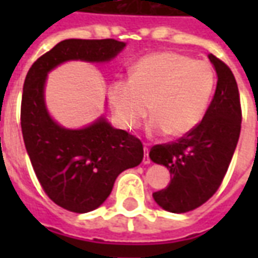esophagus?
Masks as SVG:
<instances>
[{
	"instance_id": "34e87169",
	"label": "esophagus",
	"mask_w": 258,
	"mask_h": 258,
	"mask_svg": "<svg viewBox=\"0 0 258 258\" xmlns=\"http://www.w3.org/2000/svg\"><path fill=\"white\" fill-rule=\"evenodd\" d=\"M144 151H145V155H144V164H149L151 163V159H149V155H148V152H149V148L148 146H144Z\"/></svg>"
}]
</instances>
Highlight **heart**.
Listing matches in <instances>:
<instances>
[{"label":"heart","mask_w":258,"mask_h":258,"mask_svg":"<svg viewBox=\"0 0 258 258\" xmlns=\"http://www.w3.org/2000/svg\"><path fill=\"white\" fill-rule=\"evenodd\" d=\"M213 87L214 76L206 62L167 51L137 62L130 80L110 85L109 101L123 128H137L151 113L149 135L179 138L199 124Z\"/></svg>","instance_id":"obj_1"}]
</instances>
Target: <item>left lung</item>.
Returning <instances> with one entry per match:
<instances>
[{"instance_id":"left-lung-1","label":"left lung","mask_w":258,"mask_h":258,"mask_svg":"<svg viewBox=\"0 0 258 258\" xmlns=\"http://www.w3.org/2000/svg\"><path fill=\"white\" fill-rule=\"evenodd\" d=\"M217 72L210 106L190 133L174 142L152 146V162L170 170V184L153 194L164 210L188 213L206 203L220 188L238 144L242 107L233 73L221 59L209 53Z\"/></svg>"}]
</instances>
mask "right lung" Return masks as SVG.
Returning <instances> with one entry per match:
<instances>
[{"mask_svg": "<svg viewBox=\"0 0 258 258\" xmlns=\"http://www.w3.org/2000/svg\"><path fill=\"white\" fill-rule=\"evenodd\" d=\"M124 47L113 38L64 40L37 59L26 76L20 106L26 151L44 192L64 210L88 213L99 207L118 174L142 162L144 146L137 137L113 128L105 118L83 130L58 125L44 103L45 77L62 62H105Z\"/></svg>", "mask_w": 258, "mask_h": 258, "instance_id": "obj_1", "label": "right lung"}]
</instances>
